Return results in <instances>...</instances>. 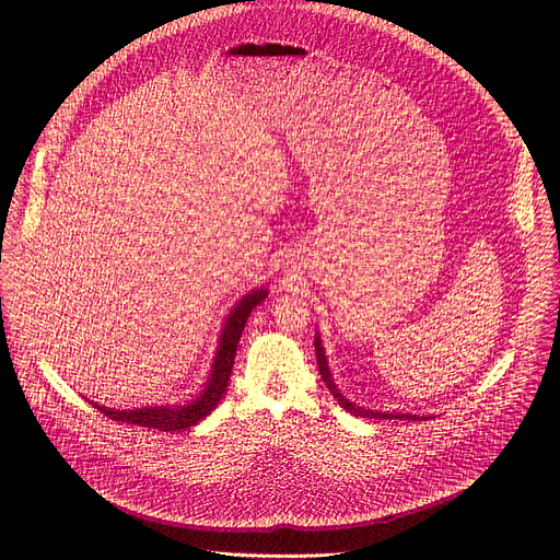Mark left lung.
I'll return each mask as SVG.
<instances>
[{"label":"left lung","instance_id":"obj_1","mask_svg":"<svg viewBox=\"0 0 560 560\" xmlns=\"http://www.w3.org/2000/svg\"><path fill=\"white\" fill-rule=\"evenodd\" d=\"M315 357H317V365H319V374H322V381H325V386L329 388V393L336 397V401L347 410V413L357 416V418H381V420H418L420 416H413V413H390V410H372V408H363V406H357L354 401H349L336 386V381L331 376V370H329V361H327V354H325V347H322V338L319 334H315Z\"/></svg>","mask_w":560,"mask_h":560}]
</instances>
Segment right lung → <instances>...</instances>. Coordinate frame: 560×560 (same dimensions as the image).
<instances>
[{"label": "right lung", "mask_w": 560, "mask_h": 560, "mask_svg": "<svg viewBox=\"0 0 560 560\" xmlns=\"http://www.w3.org/2000/svg\"><path fill=\"white\" fill-rule=\"evenodd\" d=\"M268 298V290L265 288H254L249 290L243 300L233 304L229 311L224 327L218 338V349H215V359L209 372V378H206L203 388L199 390L197 397H192L186 404H176V406H142V408H108L95 404L97 410L110 420L117 422H129L147 429H159V431H184L195 424H199L203 418H209L220 399L226 393L229 386V376L235 359V347L241 342L243 329L249 319V313Z\"/></svg>", "instance_id": "right-lung-1"}]
</instances>
